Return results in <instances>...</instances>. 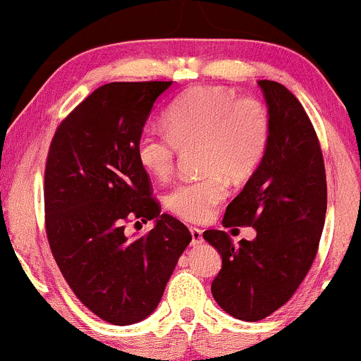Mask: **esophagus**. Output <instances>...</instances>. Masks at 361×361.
<instances>
[{
    "label": "esophagus",
    "instance_id": "1",
    "mask_svg": "<svg viewBox=\"0 0 361 361\" xmlns=\"http://www.w3.org/2000/svg\"><path fill=\"white\" fill-rule=\"evenodd\" d=\"M189 232H191V244L192 246H197V244L203 243V231L197 227H191L189 228Z\"/></svg>",
    "mask_w": 361,
    "mask_h": 361
}]
</instances>
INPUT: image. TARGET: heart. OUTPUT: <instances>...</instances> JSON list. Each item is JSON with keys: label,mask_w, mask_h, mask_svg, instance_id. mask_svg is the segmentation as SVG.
Instances as JSON below:
<instances>
[{"label": "heart", "mask_w": 361, "mask_h": 361, "mask_svg": "<svg viewBox=\"0 0 361 361\" xmlns=\"http://www.w3.org/2000/svg\"><path fill=\"white\" fill-rule=\"evenodd\" d=\"M166 129L139 134L135 153L142 169L165 180L176 170L180 151H197L204 177L182 182L165 197L166 208L185 222H207L227 196V182L239 185L262 166L272 141V118L255 96L224 87H195L165 114Z\"/></svg>", "instance_id": "obj_1"}]
</instances>
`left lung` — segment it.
Instances as JSON below:
<instances>
[{"label":"left lung","mask_w":361,"mask_h":361,"mask_svg":"<svg viewBox=\"0 0 361 361\" xmlns=\"http://www.w3.org/2000/svg\"><path fill=\"white\" fill-rule=\"evenodd\" d=\"M258 84L272 118V141L224 215V226L255 227L257 238L234 244L224 231L203 232L222 257L213 298L246 322L265 319L296 293L317 257L327 212L324 157L312 120L288 87Z\"/></svg>","instance_id":"obj_1"}]
</instances>
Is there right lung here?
<instances>
[{
  "mask_svg": "<svg viewBox=\"0 0 361 361\" xmlns=\"http://www.w3.org/2000/svg\"><path fill=\"white\" fill-rule=\"evenodd\" d=\"M172 80L110 82L58 126L44 169V224L58 269L99 319L130 325L151 315L191 232L160 213L135 145L151 108ZM151 218L146 236L125 226Z\"/></svg>",
  "mask_w": 361,
  "mask_h": 361,
  "instance_id": "1",
  "label": "right lung"
}]
</instances>
